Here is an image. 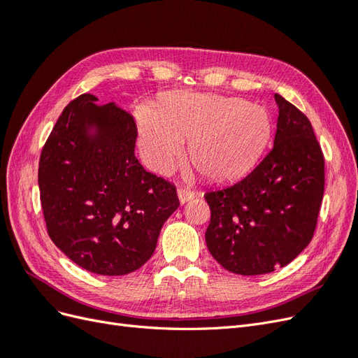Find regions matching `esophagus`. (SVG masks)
Returning <instances> with one entry per match:
<instances>
[{"mask_svg":"<svg viewBox=\"0 0 358 358\" xmlns=\"http://www.w3.org/2000/svg\"><path fill=\"white\" fill-rule=\"evenodd\" d=\"M194 196H196V192L188 189V188H183V187L178 188V197H179V201H180L182 204L189 201L191 199H194Z\"/></svg>","mask_w":358,"mask_h":358,"instance_id":"34e87169","label":"esophagus"}]
</instances>
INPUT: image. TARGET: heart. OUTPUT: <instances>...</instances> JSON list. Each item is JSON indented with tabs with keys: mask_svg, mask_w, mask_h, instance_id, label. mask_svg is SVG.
Instances as JSON below:
<instances>
[{
	"mask_svg": "<svg viewBox=\"0 0 358 358\" xmlns=\"http://www.w3.org/2000/svg\"><path fill=\"white\" fill-rule=\"evenodd\" d=\"M138 148L149 169L169 175L188 142L189 164L210 180H229L251 167L272 131L262 106L237 96L176 92L159 109L136 110Z\"/></svg>",
	"mask_w": 358,
	"mask_h": 358,
	"instance_id": "obj_1",
	"label": "heart"
}]
</instances>
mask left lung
Here are the masks:
<instances>
[{
	"mask_svg": "<svg viewBox=\"0 0 358 358\" xmlns=\"http://www.w3.org/2000/svg\"><path fill=\"white\" fill-rule=\"evenodd\" d=\"M275 101L273 148L243 179L204 194L209 252L243 276L291 263L312 241L324 196V157L309 119L279 94Z\"/></svg>",
	"mask_w": 358,
	"mask_h": 358,
	"instance_id": "1",
	"label": "left lung"
}]
</instances>
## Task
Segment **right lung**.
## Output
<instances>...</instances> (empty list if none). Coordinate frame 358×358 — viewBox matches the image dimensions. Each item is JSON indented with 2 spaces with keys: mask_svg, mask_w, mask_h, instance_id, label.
Wrapping results in <instances>:
<instances>
[{
  "mask_svg": "<svg viewBox=\"0 0 358 358\" xmlns=\"http://www.w3.org/2000/svg\"><path fill=\"white\" fill-rule=\"evenodd\" d=\"M96 101L83 94L62 110L41 150L40 200L52 242L71 262L121 276L152 257L179 200L136 158L133 116Z\"/></svg>",
  "mask_w": 358,
  "mask_h": 358,
  "instance_id": "obj_1",
  "label": "right lung"
}]
</instances>
